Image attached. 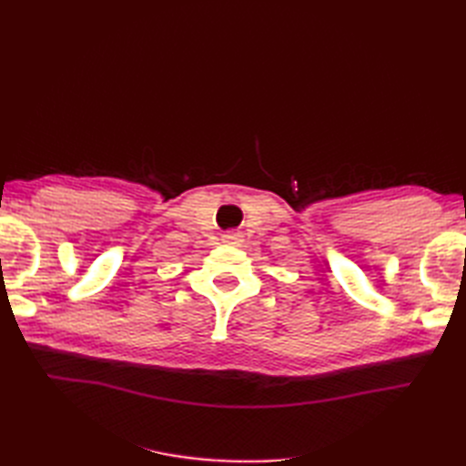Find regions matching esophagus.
I'll list each match as a JSON object with an SVG mask.
<instances>
[{
    "label": "esophagus",
    "instance_id": "34e87169",
    "mask_svg": "<svg viewBox=\"0 0 466 466\" xmlns=\"http://www.w3.org/2000/svg\"><path fill=\"white\" fill-rule=\"evenodd\" d=\"M223 243H228V245H238V243H241V233H237V231L225 233V235H223Z\"/></svg>",
    "mask_w": 466,
    "mask_h": 466
}]
</instances>
